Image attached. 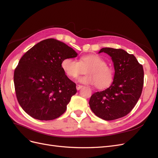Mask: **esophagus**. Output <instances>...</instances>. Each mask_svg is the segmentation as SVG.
<instances>
[{"label":"esophagus","instance_id":"34e87169","mask_svg":"<svg viewBox=\"0 0 158 158\" xmlns=\"http://www.w3.org/2000/svg\"><path fill=\"white\" fill-rule=\"evenodd\" d=\"M82 87H83V85H80V84L76 85V89H77L78 90H80Z\"/></svg>","mask_w":158,"mask_h":158}]
</instances>
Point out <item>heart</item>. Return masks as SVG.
Here are the masks:
<instances>
[{
    "mask_svg": "<svg viewBox=\"0 0 158 158\" xmlns=\"http://www.w3.org/2000/svg\"><path fill=\"white\" fill-rule=\"evenodd\" d=\"M61 68L69 78H76L85 72L86 74L80 77L78 80L84 84L95 85L98 89L107 88L114 78L113 69L97 55L83 56L79 61L65 58L62 60Z\"/></svg>",
    "mask_w": 158,
    "mask_h": 158,
    "instance_id": "b5f03b06",
    "label": "heart"
}]
</instances>
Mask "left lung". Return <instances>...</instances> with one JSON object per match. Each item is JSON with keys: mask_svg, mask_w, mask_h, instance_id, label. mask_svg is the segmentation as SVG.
I'll return each mask as SVG.
<instances>
[{"mask_svg": "<svg viewBox=\"0 0 158 158\" xmlns=\"http://www.w3.org/2000/svg\"><path fill=\"white\" fill-rule=\"evenodd\" d=\"M111 57L114 75L111 86L94 93L89 104L95 115L106 121L126 116L139 99L144 85V70L136 57L121 49L105 47L99 51Z\"/></svg>", "mask_w": 158, "mask_h": 158, "instance_id": "8db88e82", "label": "left lung"}]
</instances>
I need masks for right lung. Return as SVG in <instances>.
<instances>
[{
  "instance_id": "right-lung-1",
  "label": "right lung",
  "mask_w": 158,
  "mask_h": 158,
  "mask_svg": "<svg viewBox=\"0 0 158 158\" xmlns=\"http://www.w3.org/2000/svg\"><path fill=\"white\" fill-rule=\"evenodd\" d=\"M77 55L64 43L51 38L38 43L22 56L14 70V88L19 104L30 116L50 121L66 111L77 90L61 63Z\"/></svg>"
}]
</instances>
